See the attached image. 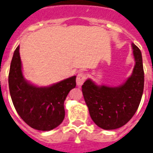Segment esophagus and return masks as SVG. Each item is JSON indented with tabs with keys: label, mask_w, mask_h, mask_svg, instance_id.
I'll return each instance as SVG.
<instances>
[{
	"label": "esophagus",
	"mask_w": 153,
	"mask_h": 153,
	"mask_svg": "<svg viewBox=\"0 0 153 153\" xmlns=\"http://www.w3.org/2000/svg\"><path fill=\"white\" fill-rule=\"evenodd\" d=\"M86 79H87V75L84 73H79L76 76V84H77L78 87H80L82 84H84Z\"/></svg>",
	"instance_id": "1"
}]
</instances>
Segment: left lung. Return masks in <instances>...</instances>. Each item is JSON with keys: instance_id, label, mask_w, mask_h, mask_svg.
Listing matches in <instances>:
<instances>
[{"instance_id": "left-lung-1", "label": "left lung", "mask_w": 153, "mask_h": 153, "mask_svg": "<svg viewBox=\"0 0 153 153\" xmlns=\"http://www.w3.org/2000/svg\"><path fill=\"white\" fill-rule=\"evenodd\" d=\"M135 65L132 74L120 86L97 85L88 79L82 92L92 120L104 130L123 127L136 113L144 89V69L142 52L132 44Z\"/></svg>"}]
</instances>
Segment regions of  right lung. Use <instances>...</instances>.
Instances as JSON below:
<instances>
[{
  "label": "right lung",
  "mask_w": 153,
  "mask_h": 153,
  "mask_svg": "<svg viewBox=\"0 0 153 153\" xmlns=\"http://www.w3.org/2000/svg\"><path fill=\"white\" fill-rule=\"evenodd\" d=\"M8 85L14 106L24 122L33 129L51 131L64 120V102L76 87V76L48 87L30 84L22 74L18 46L10 65Z\"/></svg>",
  "instance_id": "right-lung-1"
}]
</instances>
